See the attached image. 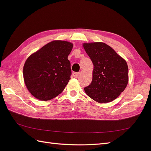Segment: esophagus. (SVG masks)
Masks as SVG:
<instances>
[{"instance_id":"obj_1","label":"esophagus","mask_w":151,"mask_h":151,"mask_svg":"<svg viewBox=\"0 0 151 151\" xmlns=\"http://www.w3.org/2000/svg\"><path fill=\"white\" fill-rule=\"evenodd\" d=\"M79 75H80V73H78V72H74L73 73V76L75 78H78V76H79Z\"/></svg>"}]
</instances>
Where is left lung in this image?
<instances>
[{
    "label": "left lung",
    "instance_id": "1",
    "mask_svg": "<svg viewBox=\"0 0 151 151\" xmlns=\"http://www.w3.org/2000/svg\"><path fill=\"white\" fill-rule=\"evenodd\" d=\"M83 47L94 66L91 84L84 88L86 93L100 103L115 100L129 81L126 61L104 43H84Z\"/></svg>",
    "mask_w": 151,
    "mask_h": 151
}]
</instances>
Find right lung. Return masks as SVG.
I'll list each match as a JSON object with an SVG mask.
<instances>
[{
  "instance_id": "add662e5",
  "label": "right lung",
  "mask_w": 151,
  "mask_h": 151,
  "mask_svg": "<svg viewBox=\"0 0 151 151\" xmlns=\"http://www.w3.org/2000/svg\"><path fill=\"white\" fill-rule=\"evenodd\" d=\"M73 47L68 41H53L28 58L23 67V77L34 97L48 101L63 91L71 75L67 57Z\"/></svg>"
}]
</instances>
